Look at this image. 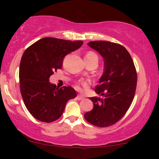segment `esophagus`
<instances>
[{
    "mask_svg": "<svg viewBox=\"0 0 159 159\" xmlns=\"http://www.w3.org/2000/svg\"><path fill=\"white\" fill-rule=\"evenodd\" d=\"M77 98H78V100H82L84 98V97L83 96H81V95H78Z\"/></svg>",
    "mask_w": 159,
    "mask_h": 159,
    "instance_id": "obj_1",
    "label": "esophagus"
}]
</instances>
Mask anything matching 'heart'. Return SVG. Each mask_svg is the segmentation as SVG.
<instances>
[{"label": "heart", "instance_id": "b5f03b06", "mask_svg": "<svg viewBox=\"0 0 159 159\" xmlns=\"http://www.w3.org/2000/svg\"><path fill=\"white\" fill-rule=\"evenodd\" d=\"M93 59H96L98 61V57L97 56H96V54H95V53L92 52H90L88 53H87L86 54V55L84 57V60L85 61H90V60H93ZM78 88H79V86H78Z\"/></svg>", "mask_w": 159, "mask_h": 159}]
</instances>
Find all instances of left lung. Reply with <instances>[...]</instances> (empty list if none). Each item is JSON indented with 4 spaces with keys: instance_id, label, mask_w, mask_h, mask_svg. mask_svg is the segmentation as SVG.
<instances>
[{
    "instance_id": "left-lung-1",
    "label": "left lung",
    "mask_w": 159,
    "mask_h": 159,
    "mask_svg": "<svg viewBox=\"0 0 159 159\" xmlns=\"http://www.w3.org/2000/svg\"><path fill=\"white\" fill-rule=\"evenodd\" d=\"M87 45L104 60V71L95 92L102 96L90 97L92 111L84 114L87 122L98 127L112 125L125 115L132 104L137 85V73L132 57L123 45L107 41Z\"/></svg>"
}]
</instances>
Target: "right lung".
<instances>
[{
  "instance_id": "add662e5",
  "label": "right lung",
  "mask_w": 159,
  "mask_h": 159,
  "mask_svg": "<svg viewBox=\"0 0 159 159\" xmlns=\"http://www.w3.org/2000/svg\"><path fill=\"white\" fill-rule=\"evenodd\" d=\"M82 44L79 40L45 37L24 52L19 67L20 89L25 106L36 120L55 121L63 114L67 102L76 96L72 87L58 88L49 82V78L61 68L65 56Z\"/></svg>"
}]
</instances>
